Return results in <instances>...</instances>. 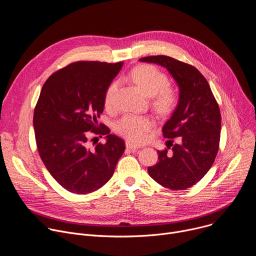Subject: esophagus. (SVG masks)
I'll list each match as a JSON object with an SVG mask.
<instances>
[{
	"label": "esophagus",
	"instance_id": "1",
	"mask_svg": "<svg viewBox=\"0 0 256 256\" xmlns=\"http://www.w3.org/2000/svg\"><path fill=\"white\" fill-rule=\"evenodd\" d=\"M126 149L132 150V151H136V149H138V148H140L138 146H136V144H132V142H130V140H128V142H126Z\"/></svg>",
	"mask_w": 256,
	"mask_h": 256
}]
</instances>
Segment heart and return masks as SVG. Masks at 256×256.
<instances>
[{
  "label": "heart",
  "mask_w": 256,
  "mask_h": 256,
  "mask_svg": "<svg viewBox=\"0 0 256 256\" xmlns=\"http://www.w3.org/2000/svg\"><path fill=\"white\" fill-rule=\"evenodd\" d=\"M128 77L148 96H153V105L159 114L170 112L177 101L174 89L167 87L168 78L162 70L152 64H140L130 70ZM118 82L114 81L107 88L104 101L107 107L114 104ZM155 122L151 116L124 114L116 124V132L128 140L140 142L154 128Z\"/></svg>",
  "instance_id": "obj_1"
}]
</instances>
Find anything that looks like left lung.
<instances>
[{"mask_svg":"<svg viewBox=\"0 0 256 256\" xmlns=\"http://www.w3.org/2000/svg\"><path fill=\"white\" fill-rule=\"evenodd\" d=\"M140 62L168 70L179 87V100L162 132L167 149L158 151L159 162L148 167L149 175L173 190L190 188L212 167L220 144L221 112L210 87L194 66L167 56H151ZM178 138L177 144L172 138ZM170 144H168V142Z\"/></svg>","mask_w":256,"mask_h":256,"instance_id":"1","label":"left lung"}]
</instances>
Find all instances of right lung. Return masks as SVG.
<instances>
[{
    "label": "right lung",
    "mask_w": 256,
    "mask_h": 256,
    "mask_svg": "<svg viewBox=\"0 0 256 256\" xmlns=\"http://www.w3.org/2000/svg\"><path fill=\"white\" fill-rule=\"evenodd\" d=\"M122 64L76 62L42 86L33 114L36 144L50 175L70 192L86 194L102 188L124 152V140L97 122L107 88ZM90 133L106 135V142L91 148Z\"/></svg>",
    "instance_id": "1"
}]
</instances>
